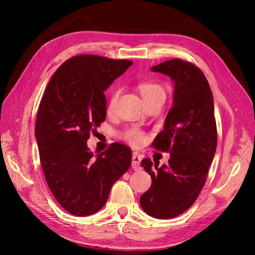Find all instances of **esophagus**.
Listing matches in <instances>:
<instances>
[{"label":"esophagus","mask_w":255,"mask_h":255,"mask_svg":"<svg viewBox=\"0 0 255 255\" xmlns=\"http://www.w3.org/2000/svg\"><path fill=\"white\" fill-rule=\"evenodd\" d=\"M140 161H141L140 155H138L137 153H133L132 154L131 166H132V169L135 170V171H139L141 169V167H140Z\"/></svg>","instance_id":"obj_1"}]
</instances>
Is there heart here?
I'll return each instance as SVG.
<instances>
[{
	"mask_svg": "<svg viewBox=\"0 0 255 255\" xmlns=\"http://www.w3.org/2000/svg\"><path fill=\"white\" fill-rule=\"evenodd\" d=\"M138 90H139L146 105L156 100H165V90L163 89V86L157 83H154V82H141V83L138 85ZM118 89H115L114 91H112L109 100V109L114 108L116 100H117L118 98ZM123 138L132 146H140L141 144L145 143L146 135L143 131L138 130V129L129 128L123 132Z\"/></svg>",
	"mask_w": 255,
	"mask_h": 255,
	"instance_id": "obj_1",
	"label": "heart"
}]
</instances>
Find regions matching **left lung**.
<instances>
[{"label": "left lung", "mask_w": 255, "mask_h": 255, "mask_svg": "<svg viewBox=\"0 0 255 255\" xmlns=\"http://www.w3.org/2000/svg\"><path fill=\"white\" fill-rule=\"evenodd\" d=\"M150 71L167 75L174 83L172 108L152 144L170 152V159L162 166L149 158L141 161L152 184L139 201L147 215L169 219L188 210L206 182L217 146L214 98L204 73L191 63L171 59Z\"/></svg>", "instance_id": "obj_1"}]
</instances>
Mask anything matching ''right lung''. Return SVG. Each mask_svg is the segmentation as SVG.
Returning a JSON list of instances; mask_svg holds the SVG:
<instances>
[{
  "instance_id": "right-lung-1",
  "label": "right lung",
  "mask_w": 255,
  "mask_h": 255,
  "mask_svg": "<svg viewBox=\"0 0 255 255\" xmlns=\"http://www.w3.org/2000/svg\"><path fill=\"white\" fill-rule=\"evenodd\" d=\"M132 65L131 60L79 55L51 76L40 101L36 140L48 187L75 216L100 210L112 185L131 164V150L114 143L94 154L86 140L106 120L105 91Z\"/></svg>"
}]
</instances>
